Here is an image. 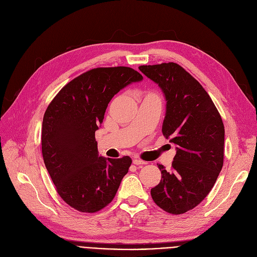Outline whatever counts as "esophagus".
<instances>
[{"instance_id": "obj_1", "label": "esophagus", "mask_w": 257, "mask_h": 257, "mask_svg": "<svg viewBox=\"0 0 257 257\" xmlns=\"http://www.w3.org/2000/svg\"><path fill=\"white\" fill-rule=\"evenodd\" d=\"M133 164L135 165H138V166H140V165H146L147 163L145 162V161H142V160H140V159H133Z\"/></svg>"}]
</instances>
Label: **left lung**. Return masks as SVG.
Instances as JSON below:
<instances>
[{"label": "left lung", "mask_w": 257, "mask_h": 257, "mask_svg": "<svg viewBox=\"0 0 257 257\" xmlns=\"http://www.w3.org/2000/svg\"><path fill=\"white\" fill-rule=\"evenodd\" d=\"M166 99L163 135L175 145L171 170L159 165L162 180L151 189L160 208L171 214L193 209L213 188L224 164L225 128L211 97L175 63L140 66Z\"/></svg>", "instance_id": "left-lung-1"}]
</instances>
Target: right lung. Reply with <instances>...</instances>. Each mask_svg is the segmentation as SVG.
<instances>
[{
	"label": "right lung",
	"instance_id": "obj_1",
	"mask_svg": "<svg viewBox=\"0 0 257 257\" xmlns=\"http://www.w3.org/2000/svg\"><path fill=\"white\" fill-rule=\"evenodd\" d=\"M143 80L129 67L89 70L69 82L49 104L42 125L44 163L59 195L77 211L106 207L132 163L98 154L95 131L116 93Z\"/></svg>",
	"mask_w": 257,
	"mask_h": 257
}]
</instances>
